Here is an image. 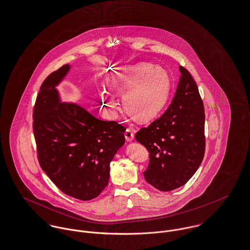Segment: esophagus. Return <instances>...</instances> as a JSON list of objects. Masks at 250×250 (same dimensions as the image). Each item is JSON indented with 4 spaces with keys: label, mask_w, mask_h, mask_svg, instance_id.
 <instances>
[{
    "label": "esophagus",
    "mask_w": 250,
    "mask_h": 250,
    "mask_svg": "<svg viewBox=\"0 0 250 250\" xmlns=\"http://www.w3.org/2000/svg\"><path fill=\"white\" fill-rule=\"evenodd\" d=\"M125 137L128 142H130V141H132L134 139V133H133L131 128H126V130L125 132Z\"/></svg>",
    "instance_id": "34e87169"
}]
</instances>
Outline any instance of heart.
Segmentation results:
<instances>
[{
	"label": "heart",
	"instance_id": "heart-1",
	"mask_svg": "<svg viewBox=\"0 0 250 250\" xmlns=\"http://www.w3.org/2000/svg\"><path fill=\"white\" fill-rule=\"evenodd\" d=\"M112 91L122 94L125 110L138 121H147L156 116L166 104L169 80L161 68L141 63L126 68L109 81ZM105 104L114 108L116 102L110 93L104 95Z\"/></svg>",
	"mask_w": 250,
	"mask_h": 250
}]
</instances>
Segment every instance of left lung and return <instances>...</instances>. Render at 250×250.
<instances>
[{
	"label": "left lung",
	"mask_w": 250,
	"mask_h": 250,
	"mask_svg": "<svg viewBox=\"0 0 250 250\" xmlns=\"http://www.w3.org/2000/svg\"><path fill=\"white\" fill-rule=\"evenodd\" d=\"M181 74L174 98L165 113L135 139L148 151L145 179L167 192L184 185L197 170L205 152V113L197 85L187 69Z\"/></svg>",
	"instance_id": "left-lung-1"
}]
</instances>
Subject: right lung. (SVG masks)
<instances>
[{"label": "right lung", "instance_id": "right-lung-1", "mask_svg": "<svg viewBox=\"0 0 250 250\" xmlns=\"http://www.w3.org/2000/svg\"><path fill=\"white\" fill-rule=\"evenodd\" d=\"M63 65L40 87L32 113L37 159L64 194L97 197L108 185L110 162L125 144L123 125L102 121L75 104L59 102L56 86L68 73Z\"/></svg>", "mask_w": 250, "mask_h": 250}]
</instances>
